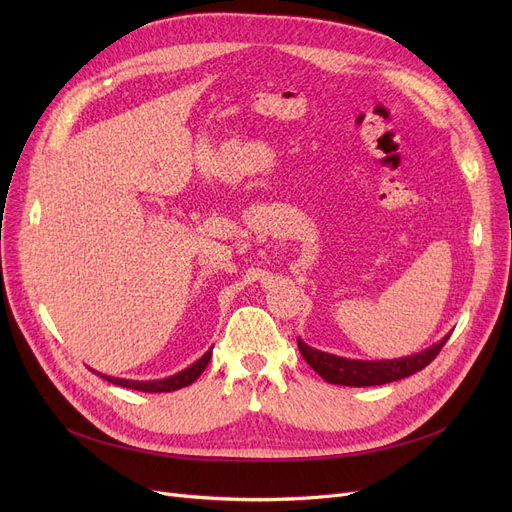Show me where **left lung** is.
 <instances>
[{
	"instance_id": "8db88e82",
	"label": "left lung",
	"mask_w": 512,
	"mask_h": 512,
	"mask_svg": "<svg viewBox=\"0 0 512 512\" xmlns=\"http://www.w3.org/2000/svg\"><path fill=\"white\" fill-rule=\"evenodd\" d=\"M450 336V334H448ZM448 336H444L440 342L434 346L425 348V351L411 355V357H402V359H392V361H357V359H344L336 357L324 351H317V348H311L305 344L301 338L299 342V351L303 359L330 384L338 386H382L390 384L402 378H409V375L421 371L436 359V355L442 351V346L446 344Z\"/></svg>"
}]
</instances>
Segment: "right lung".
<instances>
[{"instance_id": "obj_1", "label": "right lung", "mask_w": 512, "mask_h": 512, "mask_svg": "<svg viewBox=\"0 0 512 512\" xmlns=\"http://www.w3.org/2000/svg\"><path fill=\"white\" fill-rule=\"evenodd\" d=\"M209 359H211V348L199 361H195L191 367H186L184 371H178V373L170 375V378L151 380V382L120 380V378H112V375H105V373H99V371H95V373L101 375V378L107 380V382H112V384L122 386V388H130V390H139V392H174V390H180L184 386H191L199 378V375L205 371Z\"/></svg>"}]
</instances>
